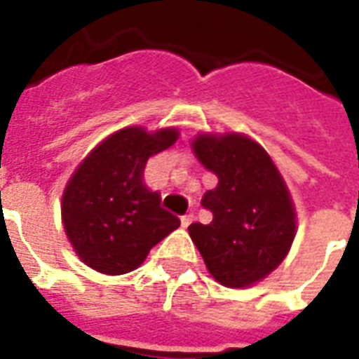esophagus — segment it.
<instances>
[{"label": "esophagus", "mask_w": 359, "mask_h": 359, "mask_svg": "<svg viewBox=\"0 0 359 359\" xmlns=\"http://www.w3.org/2000/svg\"><path fill=\"white\" fill-rule=\"evenodd\" d=\"M191 222H194V214H186V216H182V218H180V224H182V227H188Z\"/></svg>", "instance_id": "esophagus-1"}]
</instances>
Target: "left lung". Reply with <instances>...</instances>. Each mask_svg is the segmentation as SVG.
Listing matches in <instances>:
<instances>
[{
	"label": "left lung",
	"mask_w": 359,
	"mask_h": 359,
	"mask_svg": "<svg viewBox=\"0 0 359 359\" xmlns=\"http://www.w3.org/2000/svg\"><path fill=\"white\" fill-rule=\"evenodd\" d=\"M191 151L218 177L201 201L212 222L188 227L208 273L231 289L259 283L283 262L296 235L294 203L283 177L270 154L238 132H201Z\"/></svg>",
	"instance_id": "1"
}]
</instances>
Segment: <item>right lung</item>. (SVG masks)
<instances>
[{"label":"right lung","instance_id":"right-lung-1","mask_svg":"<svg viewBox=\"0 0 359 359\" xmlns=\"http://www.w3.org/2000/svg\"><path fill=\"white\" fill-rule=\"evenodd\" d=\"M177 140L175 126L154 132L126 126L100 141L74 169L63 190L61 219L87 266L108 276L132 272L179 227V218L143 184L147 160Z\"/></svg>","mask_w":359,"mask_h":359}]
</instances>
